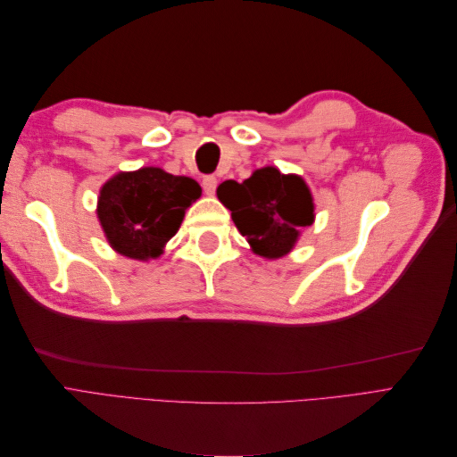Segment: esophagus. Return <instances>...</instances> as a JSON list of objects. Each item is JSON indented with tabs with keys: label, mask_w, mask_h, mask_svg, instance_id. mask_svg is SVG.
<instances>
[{
	"label": "esophagus",
	"mask_w": 457,
	"mask_h": 457,
	"mask_svg": "<svg viewBox=\"0 0 457 457\" xmlns=\"http://www.w3.org/2000/svg\"><path fill=\"white\" fill-rule=\"evenodd\" d=\"M202 187H204V192H205L207 196H213L215 195V188H217V177H213V175L204 177Z\"/></svg>",
	"instance_id": "obj_1"
}]
</instances>
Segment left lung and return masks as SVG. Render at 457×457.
<instances>
[{
    "label": "left lung",
    "instance_id": "1",
    "mask_svg": "<svg viewBox=\"0 0 457 457\" xmlns=\"http://www.w3.org/2000/svg\"><path fill=\"white\" fill-rule=\"evenodd\" d=\"M227 210L252 252L262 259H280L294 250L301 230L314 223V198L305 179L282 173L274 165L255 170L244 183L217 187Z\"/></svg>",
    "mask_w": 457,
    "mask_h": 457
}]
</instances>
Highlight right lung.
Wrapping results in <instances>:
<instances>
[{"instance_id":"obj_1","label":"right lung","mask_w":457,"mask_h":457,"mask_svg":"<svg viewBox=\"0 0 457 457\" xmlns=\"http://www.w3.org/2000/svg\"><path fill=\"white\" fill-rule=\"evenodd\" d=\"M202 196L195 179L162 168L118 171L99 190L96 219L112 250L128 259H158L185 212Z\"/></svg>"}]
</instances>
